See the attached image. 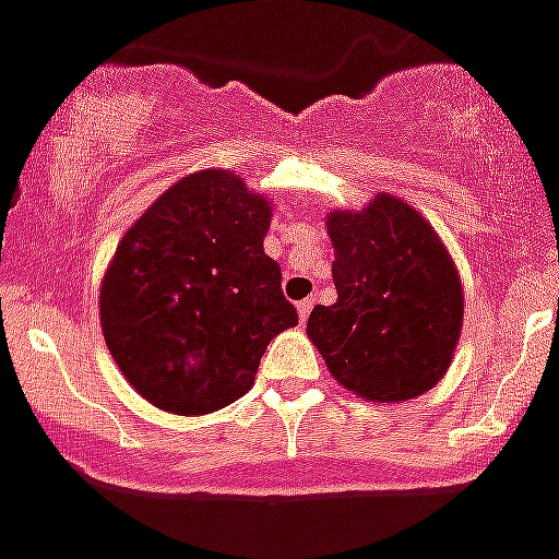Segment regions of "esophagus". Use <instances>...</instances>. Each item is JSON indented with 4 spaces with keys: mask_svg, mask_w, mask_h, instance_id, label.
<instances>
[{
    "mask_svg": "<svg viewBox=\"0 0 559 559\" xmlns=\"http://www.w3.org/2000/svg\"><path fill=\"white\" fill-rule=\"evenodd\" d=\"M312 307H316V301H312V298H304V301L298 304V318H301V323L307 321L309 312H312Z\"/></svg>",
    "mask_w": 559,
    "mask_h": 559,
    "instance_id": "obj_1",
    "label": "esophagus"
}]
</instances>
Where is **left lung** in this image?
I'll use <instances>...</instances> for the list:
<instances>
[{
  "instance_id": "8db88e82",
  "label": "left lung",
  "mask_w": 559,
  "mask_h": 559,
  "mask_svg": "<svg viewBox=\"0 0 559 559\" xmlns=\"http://www.w3.org/2000/svg\"><path fill=\"white\" fill-rule=\"evenodd\" d=\"M337 301L307 321L337 383L372 403H403L447 374L463 326L457 266L424 215L378 192L326 215Z\"/></svg>"
}]
</instances>
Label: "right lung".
I'll use <instances>...</instances> for the list:
<instances>
[{
    "label": "right lung",
    "mask_w": 559,
    "mask_h": 559,
    "mask_svg": "<svg viewBox=\"0 0 559 559\" xmlns=\"http://www.w3.org/2000/svg\"><path fill=\"white\" fill-rule=\"evenodd\" d=\"M272 210L229 170L190 173L124 233L98 293L107 349L130 386L173 415L250 392L261 355L298 323L264 252Z\"/></svg>",
    "instance_id": "right-lung-1"
}]
</instances>
